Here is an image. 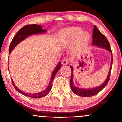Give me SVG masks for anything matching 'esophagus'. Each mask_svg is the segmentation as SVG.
Listing matches in <instances>:
<instances>
[{
	"label": "esophagus",
	"instance_id": "obj_1",
	"mask_svg": "<svg viewBox=\"0 0 122 122\" xmlns=\"http://www.w3.org/2000/svg\"><path fill=\"white\" fill-rule=\"evenodd\" d=\"M62 63L63 65H67V64L68 63V59L64 58V59L62 61V63Z\"/></svg>",
	"mask_w": 122,
	"mask_h": 122
}]
</instances>
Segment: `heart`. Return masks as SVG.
I'll list each match as a JSON object with an SVG mask.
<instances>
[{"instance_id": "1", "label": "heart", "mask_w": 122, "mask_h": 122, "mask_svg": "<svg viewBox=\"0 0 122 122\" xmlns=\"http://www.w3.org/2000/svg\"><path fill=\"white\" fill-rule=\"evenodd\" d=\"M59 36L64 46H70L74 43L73 50L75 52L86 47L90 41L89 33L83 32L79 27L64 28L60 32Z\"/></svg>"}]
</instances>
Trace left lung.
I'll list each match as a JSON object with an SVG mask.
<instances>
[{
    "label": "left lung",
    "instance_id": "8db88e82",
    "mask_svg": "<svg viewBox=\"0 0 122 122\" xmlns=\"http://www.w3.org/2000/svg\"><path fill=\"white\" fill-rule=\"evenodd\" d=\"M92 45L98 47H100V48H103L104 49L108 50L110 52H111V66H110L109 72H108V74L107 75L106 79V81L103 83L102 84L99 86L98 87H96L95 88H78V87H76L74 84V82H73V78H74V74H73V67L70 66L71 71H72V73H71V78L70 79V87H71V90L72 92L75 94L76 95H78L79 96H81L82 97H92V96L95 95L100 91H101L103 88L106 86V85L108 83V81H109L110 77V74H111V67H112V51H111V48H110V45L109 42H108V40L106 38V37L104 36L102 33L100 32V31L98 29L95 25H94V30H93V34H92Z\"/></svg>",
    "mask_w": 122,
    "mask_h": 122
}]
</instances>
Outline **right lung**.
Instances as JSON below:
<instances>
[{
    "mask_svg": "<svg viewBox=\"0 0 122 122\" xmlns=\"http://www.w3.org/2000/svg\"><path fill=\"white\" fill-rule=\"evenodd\" d=\"M47 32V31L45 29H43V27L41 25H38V24H30V25H26L24 26L23 28H21L19 31L16 33L15 36L13 38L12 41H11V44H10L9 47V54H11L12 50L15 48V47L18 44L20 43L21 41L25 39L27 37L30 36L34 35V34H44ZM61 62H59L57 65V66L55 67L54 71L52 73V75H51V79H50L49 84L47 86V87L43 91L35 93V94H30V93H27L22 91L21 90H19L14 84V81H12V82L14 87L19 92L23 95L27 96V97H30V98H41L42 97L46 96L48 93L50 92V90L52 88V83L54 78H55V75H56L57 72L58 71L61 69Z\"/></svg>",
    "mask_w": 122,
    "mask_h": 122,
    "instance_id": "add662e5",
    "label": "right lung"
}]
</instances>
